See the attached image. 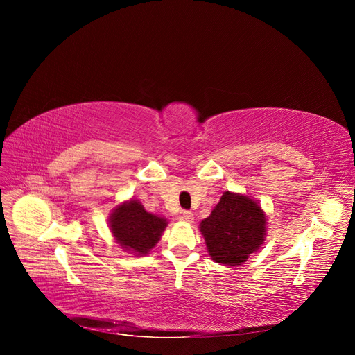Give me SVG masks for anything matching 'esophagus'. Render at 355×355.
<instances>
[{"instance_id":"34e87169","label":"esophagus","mask_w":355,"mask_h":355,"mask_svg":"<svg viewBox=\"0 0 355 355\" xmlns=\"http://www.w3.org/2000/svg\"><path fill=\"white\" fill-rule=\"evenodd\" d=\"M182 220H185L187 223H193L194 216L191 211H182Z\"/></svg>"}]
</instances>
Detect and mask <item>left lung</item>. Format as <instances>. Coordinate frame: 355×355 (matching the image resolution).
<instances>
[{"instance_id": "1", "label": "left lung", "mask_w": 355, "mask_h": 355, "mask_svg": "<svg viewBox=\"0 0 355 355\" xmlns=\"http://www.w3.org/2000/svg\"><path fill=\"white\" fill-rule=\"evenodd\" d=\"M266 226V214L257 200L225 191L198 229L216 263L239 266L265 243Z\"/></svg>"}]
</instances>
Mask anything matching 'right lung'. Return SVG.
I'll use <instances>...</instances> for the list:
<instances>
[{
    "mask_svg": "<svg viewBox=\"0 0 355 355\" xmlns=\"http://www.w3.org/2000/svg\"><path fill=\"white\" fill-rule=\"evenodd\" d=\"M109 230L116 243L134 256H146L157 246L168 220L158 214L148 213L139 200L123 201L110 211Z\"/></svg>",
    "mask_w": 355,
    "mask_h": 355,
    "instance_id": "1",
    "label": "right lung"
}]
</instances>
